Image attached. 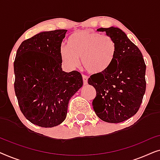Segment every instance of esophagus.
Returning a JSON list of instances; mask_svg holds the SVG:
<instances>
[{
  "label": "esophagus",
  "instance_id": "esophagus-1",
  "mask_svg": "<svg viewBox=\"0 0 160 160\" xmlns=\"http://www.w3.org/2000/svg\"><path fill=\"white\" fill-rule=\"evenodd\" d=\"M83 78V82H84V84H87V82H88V77L86 75H82Z\"/></svg>",
  "mask_w": 160,
  "mask_h": 160
}]
</instances>
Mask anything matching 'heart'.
<instances>
[{"instance_id":"obj_1","label":"heart","mask_w":160,"mask_h":160,"mask_svg":"<svg viewBox=\"0 0 160 160\" xmlns=\"http://www.w3.org/2000/svg\"><path fill=\"white\" fill-rule=\"evenodd\" d=\"M117 45L113 39L98 32L81 30L68 39V47L60 50L63 62L75 67L82 58L83 67L93 74L108 71L116 59Z\"/></svg>"}]
</instances>
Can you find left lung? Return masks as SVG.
<instances>
[{
	"label": "left lung",
	"mask_w": 160,
	"mask_h": 160,
	"mask_svg": "<svg viewBox=\"0 0 160 160\" xmlns=\"http://www.w3.org/2000/svg\"><path fill=\"white\" fill-rule=\"evenodd\" d=\"M117 45L116 59L108 71L94 74L88 84L95 87V112L102 121L119 123L138 112L146 92V64L141 52L119 28H99Z\"/></svg>",
	"instance_id": "1"
}]
</instances>
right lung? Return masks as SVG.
<instances>
[{
  "instance_id": "1",
  "label": "right lung",
  "mask_w": 160,
  "mask_h": 160,
  "mask_svg": "<svg viewBox=\"0 0 160 160\" xmlns=\"http://www.w3.org/2000/svg\"><path fill=\"white\" fill-rule=\"evenodd\" d=\"M66 32H42L25 40L14 62V91L20 111L28 121L42 128L64 121L70 99L83 85L79 72L62 70L61 44Z\"/></svg>"
}]
</instances>
